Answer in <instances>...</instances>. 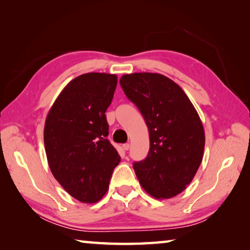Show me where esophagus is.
<instances>
[{"mask_svg":"<svg viewBox=\"0 0 250 250\" xmlns=\"http://www.w3.org/2000/svg\"><path fill=\"white\" fill-rule=\"evenodd\" d=\"M122 149H124L125 151H128L130 149V145L129 143H125L124 146H122Z\"/></svg>","mask_w":250,"mask_h":250,"instance_id":"1","label":"esophagus"}]
</instances>
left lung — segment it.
I'll return each instance as SVG.
<instances>
[{"instance_id": "8db88e82", "label": "left lung", "mask_w": 250, "mask_h": 250, "mask_svg": "<svg viewBox=\"0 0 250 250\" xmlns=\"http://www.w3.org/2000/svg\"><path fill=\"white\" fill-rule=\"evenodd\" d=\"M120 84L149 129V153L133 163L139 182L154 198L177 195L192 182L204 153V128L197 111L179 84L163 75H124Z\"/></svg>"}]
</instances>
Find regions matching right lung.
I'll use <instances>...</instances> for the list:
<instances>
[{
  "label": "right lung",
  "instance_id": "right-lung-1",
  "mask_svg": "<svg viewBox=\"0 0 250 250\" xmlns=\"http://www.w3.org/2000/svg\"><path fill=\"white\" fill-rule=\"evenodd\" d=\"M116 87V75H80L64 88L46 118L44 143L50 171L83 203L91 204L104 195L121 160L107 139L105 111Z\"/></svg>",
  "mask_w": 250,
  "mask_h": 250
}]
</instances>
